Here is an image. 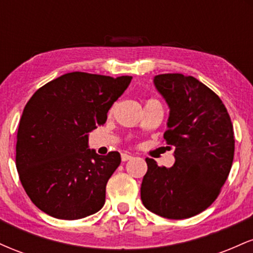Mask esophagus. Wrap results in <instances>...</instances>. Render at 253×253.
Masks as SVG:
<instances>
[{"label": "esophagus", "mask_w": 253, "mask_h": 253, "mask_svg": "<svg viewBox=\"0 0 253 253\" xmlns=\"http://www.w3.org/2000/svg\"><path fill=\"white\" fill-rule=\"evenodd\" d=\"M133 157L130 156V155H128V153H123V155H121V159H123V162H127V161H130V159H132Z\"/></svg>", "instance_id": "34e87169"}]
</instances>
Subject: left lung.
I'll return each instance as SVG.
<instances>
[{
  "label": "left lung",
  "mask_w": 253,
  "mask_h": 253,
  "mask_svg": "<svg viewBox=\"0 0 253 253\" xmlns=\"http://www.w3.org/2000/svg\"><path fill=\"white\" fill-rule=\"evenodd\" d=\"M169 106L167 150L171 168L146 158L140 188L143 205L167 219H188L214 202L227 179L234 156L233 126L214 91L193 76L164 74L153 78Z\"/></svg>",
  "instance_id": "8db88e82"
}]
</instances>
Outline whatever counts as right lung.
Returning a JSON list of instances; mask_svg holds the SVG:
<instances>
[{
	"label": "right lung",
	"mask_w": 253,
	"mask_h": 253,
	"mask_svg": "<svg viewBox=\"0 0 253 253\" xmlns=\"http://www.w3.org/2000/svg\"><path fill=\"white\" fill-rule=\"evenodd\" d=\"M130 76L70 72L38 89L26 104L17 129L16 169L32 202L57 219L96 213L106 185L121 163L89 149L90 130L106 123Z\"/></svg>",
	"instance_id": "add662e5"
}]
</instances>
